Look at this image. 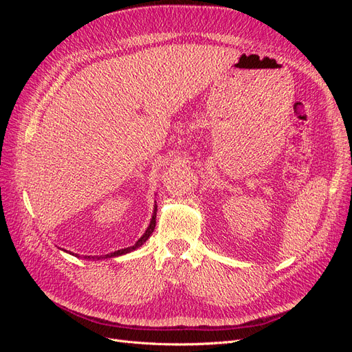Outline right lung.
<instances>
[{"label":"right lung","instance_id":"right-lung-1","mask_svg":"<svg viewBox=\"0 0 352 352\" xmlns=\"http://www.w3.org/2000/svg\"><path fill=\"white\" fill-rule=\"evenodd\" d=\"M155 216H157V206H155V208H154V214H153V219H151L150 226H148V229L145 230V233H144V235L141 236V239L138 241V242L133 245V247L124 248V250H117V251H114V252H110V254H107V255H104V258H107V257H117V255L127 254V252H131V251L136 250L138 247H141V245H142L144 242H146V239L150 238V236H151V233L154 232V228H155ZM88 258H89V255H88Z\"/></svg>","mask_w":352,"mask_h":352}]
</instances>
